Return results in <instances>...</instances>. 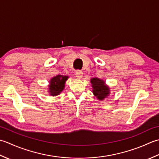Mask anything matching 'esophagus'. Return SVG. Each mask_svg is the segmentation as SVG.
Instances as JSON below:
<instances>
[{"instance_id": "obj_1", "label": "esophagus", "mask_w": 159, "mask_h": 159, "mask_svg": "<svg viewBox=\"0 0 159 159\" xmlns=\"http://www.w3.org/2000/svg\"><path fill=\"white\" fill-rule=\"evenodd\" d=\"M75 76L77 79H81L83 76V72L81 70H77L75 72Z\"/></svg>"}]
</instances>
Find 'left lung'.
I'll list each match as a JSON object with an SVG mask.
<instances>
[{
  "instance_id": "1",
  "label": "left lung",
  "mask_w": 159,
  "mask_h": 159,
  "mask_svg": "<svg viewBox=\"0 0 159 159\" xmlns=\"http://www.w3.org/2000/svg\"><path fill=\"white\" fill-rule=\"evenodd\" d=\"M90 83L92 84L93 95L99 100L102 101L109 95L111 90L109 87L106 85L104 81L95 77L90 80Z\"/></svg>"
}]
</instances>
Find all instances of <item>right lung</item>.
Returning a JSON list of instances; mask_svg holds the SVG:
<instances>
[{
  "label": "right lung",
  "mask_w": 159,
  "mask_h": 159,
  "mask_svg": "<svg viewBox=\"0 0 159 159\" xmlns=\"http://www.w3.org/2000/svg\"><path fill=\"white\" fill-rule=\"evenodd\" d=\"M69 78V76L58 75L51 78L48 85V92L51 96H56L64 90L65 82Z\"/></svg>",
  "instance_id": "add662e5"
}]
</instances>
